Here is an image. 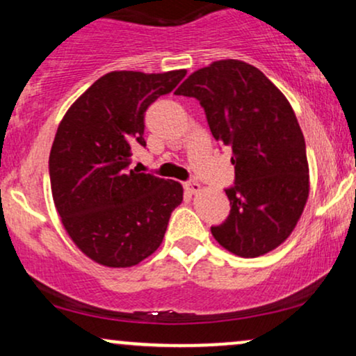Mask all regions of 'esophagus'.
<instances>
[{"instance_id":"34e87169","label":"esophagus","mask_w":356,"mask_h":356,"mask_svg":"<svg viewBox=\"0 0 356 356\" xmlns=\"http://www.w3.org/2000/svg\"><path fill=\"white\" fill-rule=\"evenodd\" d=\"M184 187H186V189L189 191L191 194H195V192L201 191V184L195 182V181H189V182H186V184H184Z\"/></svg>"}]
</instances>
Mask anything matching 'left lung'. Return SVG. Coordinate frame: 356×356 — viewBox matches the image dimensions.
Masks as SVG:
<instances>
[{
  "label": "left lung",
  "mask_w": 356,
  "mask_h": 356,
  "mask_svg": "<svg viewBox=\"0 0 356 356\" xmlns=\"http://www.w3.org/2000/svg\"><path fill=\"white\" fill-rule=\"evenodd\" d=\"M175 95L199 100L212 136L232 149L231 211L211 227L214 239L241 257L273 251L295 229L309 194L305 137L289 102L263 72L239 60L194 72Z\"/></svg>",
  "instance_id": "obj_1"
}]
</instances>
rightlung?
<instances>
[{
    "label": "right lung",
    "instance_id": "add662e5",
    "mask_svg": "<svg viewBox=\"0 0 356 356\" xmlns=\"http://www.w3.org/2000/svg\"><path fill=\"white\" fill-rule=\"evenodd\" d=\"M186 70L110 72L65 113L48 170L61 222L90 259L136 266L161 246L182 186L130 169L132 149L145 147V110L167 95Z\"/></svg>",
    "mask_w": 356,
    "mask_h": 356
}]
</instances>
